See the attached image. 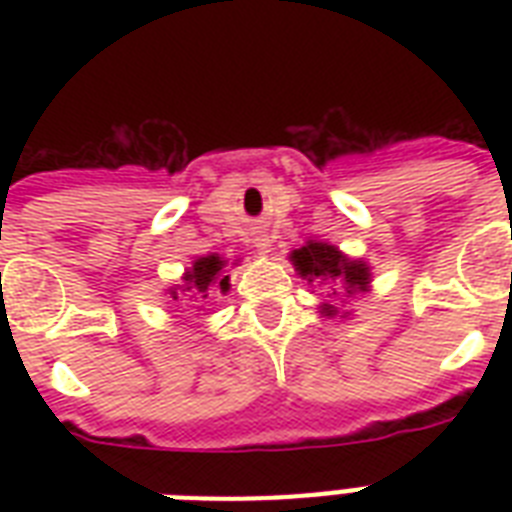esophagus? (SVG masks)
I'll list each match as a JSON object with an SVG mask.
<instances>
[{"label": "esophagus", "instance_id": "34e87169", "mask_svg": "<svg viewBox=\"0 0 512 512\" xmlns=\"http://www.w3.org/2000/svg\"><path fill=\"white\" fill-rule=\"evenodd\" d=\"M252 244H255V247L260 249V252H268V249H271V236H268V233H265V231L255 233V239H252Z\"/></svg>", "mask_w": 512, "mask_h": 512}]
</instances>
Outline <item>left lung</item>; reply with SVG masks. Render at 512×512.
I'll return each mask as SVG.
<instances>
[{
  "label": "left lung",
  "mask_w": 512,
  "mask_h": 512,
  "mask_svg": "<svg viewBox=\"0 0 512 512\" xmlns=\"http://www.w3.org/2000/svg\"><path fill=\"white\" fill-rule=\"evenodd\" d=\"M300 276L308 281H319V284H332V287H342L348 295H353L356 289H366L369 284V271L364 263L358 260H348L337 252L332 244H321V241H308L303 249L292 252ZM327 308V316H329Z\"/></svg>",
  "instance_id": "8db88e82"
}]
</instances>
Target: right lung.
<instances>
[{
  "label": "right lung",
  "mask_w": 512,
  "mask_h": 512,
  "mask_svg": "<svg viewBox=\"0 0 512 512\" xmlns=\"http://www.w3.org/2000/svg\"><path fill=\"white\" fill-rule=\"evenodd\" d=\"M225 260H220L217 255L199 257L193 268L185 273V292H191V297H199V300H207L212 289H220V292H228V276H223ZM172 297L177 300V295L172 292Z\"/></svg>",
  "instance_id": "obj_1"
}]
</instances>
